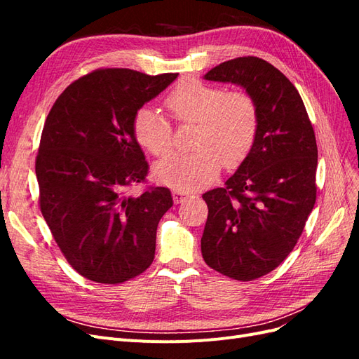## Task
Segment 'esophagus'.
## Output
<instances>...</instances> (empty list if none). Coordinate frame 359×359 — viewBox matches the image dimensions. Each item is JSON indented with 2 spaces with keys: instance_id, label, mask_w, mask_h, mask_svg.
I'll return each instance as SVG.
<instances>
[{
  "instance_id": "34e87169",
  "label": "esophagus",
  "mask_w": 359,
  "mask_h": 359,
  "mask_svg": "<svg viewBox=\"0 0 359 359\" xmlns=\"http://www.w3.org/2000/svg\"><path fill=\"white\" fill-rule=\"evenodd\" d=\"M172 196H173V202H175V203H181V202H184V201H186V199L189 198V193H184V191L175 190V191L172 193Z\"/></svg>"
}]
</instances>
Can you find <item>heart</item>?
<instances>
[{
  "label": "heart",
  "instance_id": "1",
  "mask_svg": "<svg viewBox=\"0 0 359 359\" xmlns=\"http://www.w3.org/2000/svg\"><path fill=\"white\" fill-rule=\"evenodd\" d=\"M181 123H196V151L173 153L154 166L156 178L168 186L189 191L208 186L219 175L222 161L227 168L243 163L253 148L259 112L253 95L244 90L224 91L199 79H186L170 91L165 102ZM137 142L157 157L172 147V126L154 107L144 106L133 116Z\"/></svg>",
  "mask_w": 359,
  "mask_h": 359
}]
</instances>
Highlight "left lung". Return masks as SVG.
I'll list each match as a JSON object with an SVG mask.
<instances>
[{"label": "left lung", "instance_id": "left-lung-1", "mask_svg": "<svg viewBox=\"0 0 359 359\" xmlns=\"http://www.w3.org/2000/svg\"><path fill=\"white\" fill-rule=\"evenodd\" d=\"M205 79L241 85L257 104L252 151L224 187L202 194L208 205L203 260L250 281L276 269L299 240L316 202V137L298 90L268 61H224Z\"/></svg>", "mask_w": 359, "mask_h": 359}]
</instances>
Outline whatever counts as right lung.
Here are the masks:
<instances>
[{"mask_svg": "<svg viewBox=\"0 0 359 359\" xmlns=\"http://www.w3.org/2000/svg\"><path fill=\"white\" fill-rule=\"evenodd\" d=\"M177 76L94 70L46 118L36 158L40 211L72 268L95 283H124L154 260L157 226L173 201L166 187L128 194L148 175L133 116Z\"/></svg>", "mask_w": 359, "mask_h": 359, "instance_id": "add662e5", "label": "right lung"}]
</instances>
